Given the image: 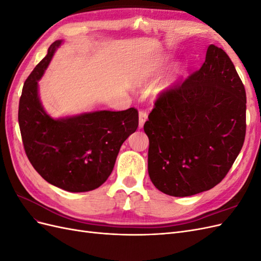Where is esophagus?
Here are the masks:
<instances>
[{"instance_id":"1","label":"esophagus","mask_w":261,"mask_h":261,"mask_svg":"<svg viewBox=\"0 0 261 261\" xmlns=\"http://www.w3.org/2000/svg\"><path fill=\"white\" fill-rule=\"evenodd\" d=\"M148 114L146 111H139V127H143L145 122L147 121Z\"/></svg>"}]
</instances>
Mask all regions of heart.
Listing matches in <instances>:
<instances>
[{
	"label": "heart",
	"instance_id": "obj_1",
	"mask_svg": "<svg viewBox=\"0 0 261 261\" xmlns=\"http://www.w3.org/2000/svg\"><path fill=\"white\" fill-rule=\"evenodd\" d=\"M160 66V64H156V66H154V68H153V70H155L158 67H159ZM153 70H152V72H153Z\"/></svg>",
	"mask_w": 261,
	"mask_h": 261
}]
</instances>
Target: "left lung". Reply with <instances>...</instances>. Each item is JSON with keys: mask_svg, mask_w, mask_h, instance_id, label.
Masks as SVG:
<instances>
[{"mask_svg": "<svg viewBox=\"0 0 261 261\" xmlns=\"http://www.w3.org/2000/svg\"><path fill=\"white\" fill-rule=\"evenodd\" d=\"M144 130L148 173L160 192L186 197L218 185L246 134V92L228 55L210 44L198 70L159 94Z\"/></svg>", "mask_w": 261, "mask_h": 261, "instance_id": "obj_1", "label": "left lung"}]
</instances>
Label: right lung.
<instances>
[{"mask_svg":"<svg viewBox=\"0 0 261 261\" xmlns=\"http://www.w3.org/2000/svg\"><path fill=\"white\" fill-rule=\"evenodd\" d=\"M61 40L23 85L18 123L23 149L34 169L48 183L72 193L101 186L114 168L120 148L138 127V111H96L54 120L44 112L38 96V81Z\"/></svg>","mask_w":261,"mask_h":261,"instance_id":"1","label":"right lung"}]
</instances>
